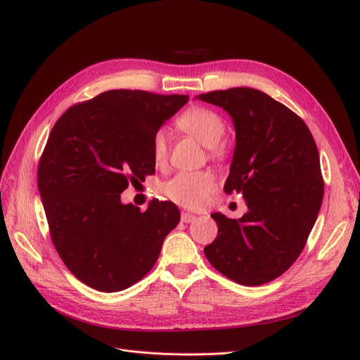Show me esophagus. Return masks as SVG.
<instances>
[{
	"instance_id": "obj_1",
	"label": "esophagus",
	"mask_w": 360,
	"mask_h": 360,
	"mask_svg": "<svg viewBox=\"0 0 360 360\" xmlns=\"http://www.w3.org/2000/svg\"><path fill=\"white\" fill-rule=\"evenodd\" d=\"M181 220L184 221V223H191V221H194L195 220V214H191V213H182L181 214Z\"/></svg>"
}]
</instances>
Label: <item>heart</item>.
Listing matches in <instances>:
<instances>
[{
    "label": "heart",
    "instance_id": "1",
    "mask_svg": "<svg viewBox=\"0 0 360 360\" xmlns=\"http://www.w3.org/2000/svg\"><path fill=\"white\" fill-rule=\"evenodd\" d=\"M178 127L200 141L204 147L210 148L212 156H219V143L223 140L226 125L223 120L205 108H194L185 112L178 120ZM169 136L165 128L156 131L151 139V156L156 165H163L167 159ZM217 181L210 170L198 172H179L163 185V193L167 198L185 209H201L214 193Z\"/></svg>",
    "mask_w": 360,
    "mask_h": 360
}]
</instances>
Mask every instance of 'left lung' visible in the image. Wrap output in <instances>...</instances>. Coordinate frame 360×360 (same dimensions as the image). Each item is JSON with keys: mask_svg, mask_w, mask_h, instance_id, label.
Segmentation results:
<instances>
[{"mask_svg": "<svg viewBox=\"0 0 360 360\" xmlns=\"http://www.w3.org/2000/svg\"><path fill=\"white\" fill-rule=\"evenodd\" d=\"M229 113L236 143L224 191L242 193L240 219L212 217L217 236L204 254L223 276L259 286L290 269L304 250L324 195L319 155L309 128L261 90L232 87L198 94Z\"/></svg>", "mask_w": 360, "mask_h": 360, "instance_id": "8db88e82", "label": "left lung"}]
</instances>
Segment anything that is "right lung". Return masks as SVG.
<instances>
[{"label": "right lung", "mask_w": 360, "mask_h": 360, "mask_svg": "<svg viewBox=\"0 0 360 360\" xmlns=\"http://www.w3.org/2000/svg\"><path fill=\"white\" fill-rule=\"evenodd\" d=\"M188 102L184 94L108 90L53 125L37 169L51 238L68 270L99 292H120L155 266L181 220L170 201L124 204L128 181L155 174L151 139Z\"/></svg>", "instance_id": "1"}]
</instances>
